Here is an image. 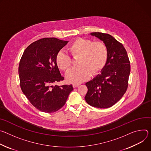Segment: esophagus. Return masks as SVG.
Masks as SVG:
<instances>
[{
  "label": "esophagus",
  "instance_id": "34e87169",
  "mask_svg": "<svg viewBox=\"0 0 151 151\" xmlns=\"http://www.w3.org/2000/svg\"><path fill=\"white\" fill-rule=\"evenodd\" d=\"M79 85H80V84H78V83H74V84L73 85V88H77V87L79 86Z\"/></svg>",
  "mask_w": 151,
  "mask_h": 151
}]
</instances>
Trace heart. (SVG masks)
I'll return each mask as SVG.
<instances>
[{
	"label": "heart",
	"mask_w": 151,
	"mask_h": 151,
	"mask_svg": "<svg viewBox=\"0 0 151 151\" xmlns=\"http://www.w3.org/2000/svg\"><path fill=\"white\" fill-rule=\"evenodd\" d=\"M68 50L74 57L80 56L77 67L71 68L66 74L68 82L78 83L85 81L91 75L97 74L102 70L106 63L108 50L102 42H93L91 40L78 38L68 47ZM59 68L66 71L72 64L70 55L59 52L56 56Z\"/></svg>",
	"instance_id": "1"
}]
</instances>
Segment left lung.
<instances>
[{
	"mask_svg": "<svg viewBox=\"0 0 151 151\" xmlns=\"http://www.w3.org/2000/svg\"><path fill=\"white\" fill-rule=\"evenodd\" d=\"M90 34L103 41L107 48L108 56L101 73L86 83L88 90L85 98L92 107L106 109L118 102L125 93L130 63L124 45L114 37L101 32Z\"/></svg>",
	"mask_w": 151,
	"mask_h": 151,
	"instance_id": "8db88e82",
	"label": "left lung"
}]
</instances>
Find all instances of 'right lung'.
Listing matches in <instances>:
<instances>
[{"label":"right lung","mask_w":151,"mask_h":151,"mask_svg":"<svg viewBox=\"0 0 151 151\" xmlns=\"http://www.w3.org/2000/svg\"><path fill=\"white\" fill-rule=\"evenodd\" d=\"M68 41L44 38L29 45L21 58L19 74L22 92L38 110L53 113L65 104L72 85L54 86L64 79L56 63V56Z\"/></svg>","instance_id":"obj_1"}]
</instances>
